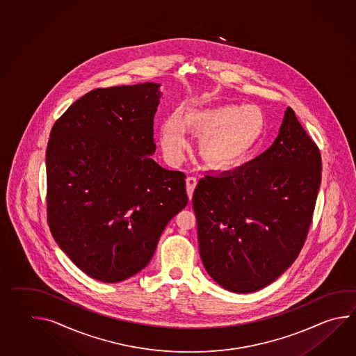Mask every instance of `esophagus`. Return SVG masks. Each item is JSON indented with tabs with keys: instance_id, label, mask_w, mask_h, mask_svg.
Listing matches in <instances>:
<instances>
[{
	"instance_id": "34e87169",
	"label": "esophagus",
	"mask_w": 356,
	"mask_h": 356,
	"mask_svg": "<svg viewBox=\"0 0 356 356\" xmlns=\"http://www.w3.org/2000/svg\"><path fill=\"white\" fill-rule=\"evenodd\" d=\"M196 184H197L196 177L189 176V177L186 179V191H188V196H189L190 200H191V197H193V193H194V189H195Z\"/></svg>"
}]
</instances>
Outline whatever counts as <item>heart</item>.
<instances>
[{
  "label": "heart",
  "mask_w": 356,
  "mask_h": 356,
  "mask_svg": "<svg viewBox=\"0 0 356 356\" xmlns=\"http://www.w3.org/2000/svg\"><path fill=\"white\" fill-rule=\"evenodd\" d=\"M264 114L254 105H219L191 110L182 119L168 116L162 124L161 147L171 162L182 160L188 145L186 129L203 134L200 154L213 167L233 166L254 147L264 129Z\"/></svg>",
  "instance_id": "obj_1"
}]
</instances>
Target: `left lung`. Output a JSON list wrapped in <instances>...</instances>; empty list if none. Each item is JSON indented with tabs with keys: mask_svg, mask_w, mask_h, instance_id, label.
<instances>
[{
	"mask_svg": "<svg viewBox=\"0 0 356 356\" xmlns=\"http://www.w3.org/2000/svg\"><path fill=\"white\" fill-rule=\"evenodd\" d=\"M321 171L318 147L288 108L268 149L200 179L193 195L199 251L216 283L252 293L291 266L312 222Z\"/></svg>",
	"mask_w": 356,
	"mask_h": 356,
	"instance_id": "8db88e82",
	"label": "left lung"
}]
</instances>
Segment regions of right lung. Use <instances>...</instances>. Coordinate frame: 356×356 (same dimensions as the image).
I'll use <instances>...</instances> for the list:
<instances>
[{"instance_id":"1","label":"right lung","mask_w":356,"mask_h":356,"mask_svg":"<svg viewBox=\"0 0 356 356\" xmlns=\"http://www.w3.org/2000/svg\"><path fill=\"white\" fill-rule=\"evenodd\" d=\"M160 86L96 88L51 128L49 228L73 264L102 283L145 268L167 223L188 204L185 174L151 159Z\"/></svg>"}]
</instances>
